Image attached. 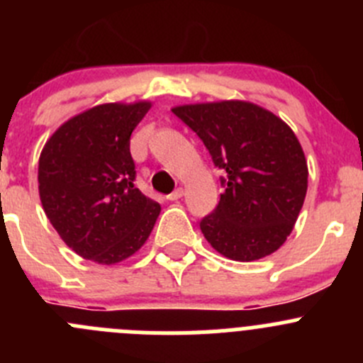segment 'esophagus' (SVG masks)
Segmentation results:
<instances>
[{"instance_id": "esophagus-1", "label": "esophagus", "mask_w": 363, "mask_h": 363, "mask_svg": "<svg viewBox=\"0 0 363 363\" xmlns=\"http://www.w3.org/2000/svg\"><path fill=\"white\" fill-rule=\"evenodd\" d=\"M182 195H184V189H182V188H175L174 191H172L170 195L167 196V200H170V202H175V200L181 199Z\"/></svg>"}]
</instances>
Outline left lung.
Returning <instances> with one entry per match:
<instances>
[{
    "instance_id": "left-lung-1",
    "label": "left lung",
    "mask_w": 363,
    "mask_h": 363,
    "mask_svg": "<svg viewBox=\"0 0 363 363\" xmlns=\"http://www.w3.org/2000/svg\"><path fill=\"white\" fill-rule=\"evenodd\" d=\"M218 168V207L200 221L207 242L235 262L272 255L294 230L307 193V161L291 128L240 100L174 107Z\"/></svg>"
}]
</instances>
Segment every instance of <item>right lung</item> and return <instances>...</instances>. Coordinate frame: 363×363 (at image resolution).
Returning a JSON list of instances; mask_svg holds the SVG:
<instances>
[{"mask_svg": "<svg viewBox=\"0 0 363 363\" xmlns=\"http://www.w3.org/2000/svg\"><path fill=\"white\" fill-rule=\"evenodd\" d=\"M151 101L104 104L61 124L43 145L38 191L65 244L86 259L113 265L151 235L160 203L135 188L130 137Z\"/></svg>", "mask_w": 363, "mask_h": 363, "instance_id": "1", "label": "right lung"}]
</instances>
